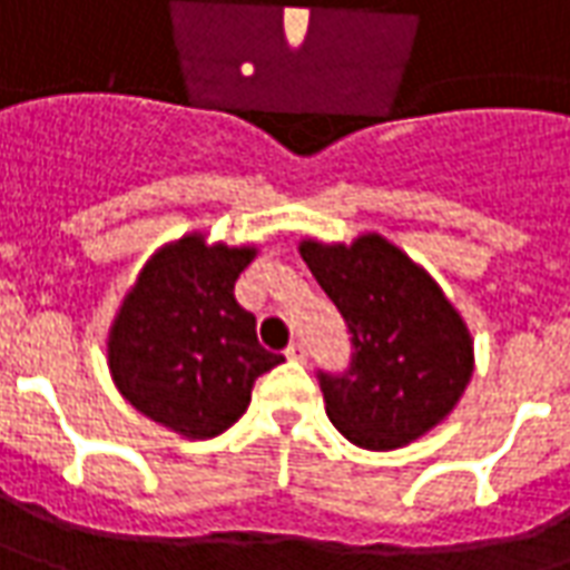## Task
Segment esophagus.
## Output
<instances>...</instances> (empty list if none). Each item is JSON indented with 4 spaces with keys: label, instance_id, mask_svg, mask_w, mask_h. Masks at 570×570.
I'll return each instance as SVG.
<instances>
[{
    "label": "esophagus",
    "instance_id": "obj_1",
    "mask_svg": "<svg viewBox=\"0 0 570 570\" xmlns=\"http://www.w3.org/2000/svg\"><path fill=\"white\" fill-rule=\"evenodd\" d=\"M286 357H289V361H305L308 352H305V345H302V342H289V345H286Z\"/></svg>",
    "mask_w": 570,
    "mask_h": 570
}]
</instances>
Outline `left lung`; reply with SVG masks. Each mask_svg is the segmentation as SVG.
<instances>
[{
	"label": "left lung",
	"instance_id": "1",
	"mask_svg": "<svg viewBox=\"0 0 570 570\" xmlns=\"http://www.w3.org/2000/svg\"><path fill=\"white\" fill-rule=\"evenodd\" d=\"M298 253L352 333V370L321 373L330 423L367 451H395L444 423L475 348L435 277L373 230L352 244L305 237Z\"/></svg>",
	"mask_w": 570,
	"mask_h": 570
}]
</instances>
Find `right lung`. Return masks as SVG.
I'll list each match as a JSON object with an SVG mask.
<instances>
[{
	"mask_svg": "<svg viewBox=\"0 0 570 570\" xmlns=\"http://www.w3.org/2000/svg\"><path fill=\"white\" fill-rule=\"evenodd\" d=\"M256 256V244H209L190 230L147 258L119 302L107 333L114 385L175 435H222L246 413L258 376L284 361L258 345L256 317L234 298Z\"/></svg>",
	"mask_w": 570,
	"mask_h": 570,
	"instance_id": "add662e5",
	"label": "right lung"
}]
</instances>
